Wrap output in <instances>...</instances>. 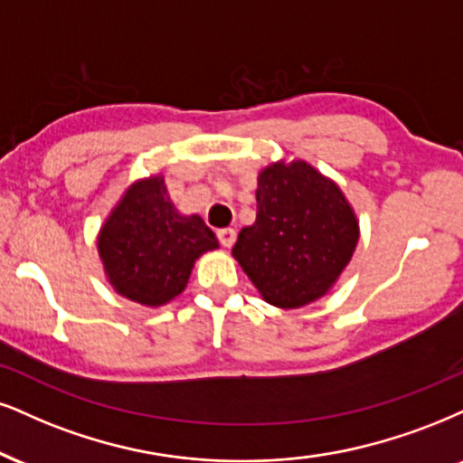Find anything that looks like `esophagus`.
<instances>
[{
	"instance_id": "34e87169",
	"label": "esophagus",
	"mask_w": 463,
	"mask_h": 463,
	"mask_svg": "<svg viewBox=\"0 0 463 463\" xmlns=\"http://www.w3.org/2000/svg\"><path fill=\"white\" fill-rule=\"evenodd\" d=\"M216 236H219V242L225 249H232L233 242H236V230H219Z\"/></svg>"
}]
</instances>
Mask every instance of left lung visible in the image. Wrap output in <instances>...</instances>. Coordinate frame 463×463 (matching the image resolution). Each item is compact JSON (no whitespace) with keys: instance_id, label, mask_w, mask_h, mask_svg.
Segmentation results:
<instances>
[{"instance_id":"8db88e82","label":"left lung","mask_w":463,"mask_h":463,"mask_svg":"<svg viewBox=\"0 0 463 463\" xmlns=\"http://www.w3.org/2000/svg\"><path fill=\"white\" fill-rule=\"evenodd\" d=\"M258 219L232 253L266 302L298 309L333 288L350 264L358 221L333 180L305 161L275 163L258 178Z\"/></svg>"}]
</instances>
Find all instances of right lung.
Listing matches in <instances>:
<instances>
[{
    "mask_svg": "<svg viewBox=\"0 0 463 463\" xmlns=\"http://www.w3.org/2000/svg\"><path fill=\"white\" fill-rule=\"evenodd\" d=\"M219 241L202 216L169 202L161 175L135 182L99 233L109 283L124 298L161 307L186 288L193 264Z\"/></svg>",
    "mask_w": 463,
    "mask_h": 463,
    "instance_id": "right-lung-1",
    "label": "right lung"
}]
</instances>
